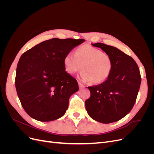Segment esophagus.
Instances as JSON below:
<instances>
[{
	"instance_id": "esophagus-1",
	"label": "esophagus",
	"mask_w": 154,
	"mask_h": 154,
	"mask_svg": "<svg viewBox=\"0 0 154 154\" xmlns=\"http://www.w3.org/2000/svg\"><path fill=\"white\" fill-rule=\"evenodd\" d=\"M78 85H79V87H80V88H83V87H85V85H83L82 83H80V82H78Z\"/></svg>"
}]
</instances>
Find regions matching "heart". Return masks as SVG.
Returning a JSON list of instances; mask_svg holds the SVG:
<instances>
[{"label": "heart", "mask_w": 154, "mask_h": 154, "mask_svg": "<svg viewBox=\"0 0 154 154\" xmlns=\"http://www.w3.org/2000/svg\"><path fill=\"white\" fill-rule=\"evenodd\" d=\"M64 66L70 74H75L82 68V80L100 83L110 76L113 63L109 54L90 45H85L78 48L74 54L69 53L65 57Z\"/></svg>", "instance_id": "heart-1"}]
</instances>
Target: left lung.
I'll return each instance as SVG.
<instances>
[{
    "label": "left lung",
    "instance_id": "8db88e82",
    "mask_svg": "<svg viewBox=\"0 0 154 154\" xmlns=\"http://www.w3.org/2000/svg\"><path fill=\"white\" fill-rule=\"evenodd\" d=\"M92 45L110 56L113 67L106 81L88 87L91 96L85 101L86 110L98 122H118L130 112L136 101L141 82L139 69L131 57L118 48L103 43Z\"/></svg>",
    "mask_w": 154,
    "mask_h": 154
}]
</instances>
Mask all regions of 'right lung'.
Segmentation results:
<instances>
[{
  "label": "right lung",
  "mask_w": 154,
  "mask_h": 154,
  "mask_svg": "<svg viewBox=\"0 0 154 154\" xmlns=\"http://www.w3.org/2000/svg\"><path fill=\"white\" fill-rule=\"evenodd\" d=\"M84 41L54 38L22 54L17 67L15 87L30 117L51 122L66 113L70 96L79 87L76 79L66 71L64 58Z\"/></svg>",
  "instance_id": "1"
}]
</instances>
